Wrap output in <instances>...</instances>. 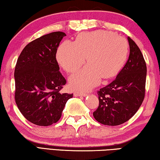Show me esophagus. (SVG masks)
<instances>
[{"instance_id": "esophagus-1", "label": "esophagus", "mask_w": 160, "mask_h": 160, "mask_svg": "<svg viewBox=\"0 0 160 160\" xmlns=\"http://www.w3.org/2000/svg\"><path fill=\"white\" fill-rule=\"evenodd\" d=\"M88 95V94H87L86 92H74V96L75 97H78V96H84L85 97Z\"/></svg>"}]
</instances>
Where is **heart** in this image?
Wrapping results in <instances>:
<instances>
[{"instance_id":"obj_1","label":"heart","mask_w":160,"mask_h":160,"mask_svg":"<svg viewBox=\"0 0 160 160\" xmlns=\"http://www.w3.org/2000/svg\"><path fill=\"white\" fill-rule=\"evenodd\" d=\"M127 53L125 39L112 32L98 30L81 33L75 42H63L59 47L56 58L68 72H74L85 63L88 65L70 78L75 90H88L98 85L102 78H110L122 68Z\"/></svg>"}]
</instances>
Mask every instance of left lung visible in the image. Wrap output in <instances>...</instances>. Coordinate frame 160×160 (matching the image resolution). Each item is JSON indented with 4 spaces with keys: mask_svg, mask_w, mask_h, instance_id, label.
<instances>
[{
    "mask_svg": "<svg viewBox=\"0 0 160 160\" xmlns=\"http://www.w3.org/2000/svg\"><path fill=\"white\" fill-rule=\"evenodd\" d=\"M130 53L115 80L97 91L99 104L93 112L99 123L118 126L126 122L139 109L145 98L147 67L139 47L128 37Z\"/></svg>",
    "mask_w": 160,
    "mask_h": 160,
    "instance_id": "1",
    "label": "left lung"
}]
</instances>
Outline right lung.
<instances>
[{
    "instance_id": "right-lung-1",
    "label": "right lung",
    "mask_w": 160,
    "mask_h": 160,
    "mask_svg": "<svg viewBox=\"0 0 160 160\" xmlns=\"http://www.w3.org/2000/svg\"><path fill=\"white\" fill-rule=\"evenodd\" d=\"M64 32H54L29 42L15 68L16 104L27 120L48 126L60 119L73 94L61 93L66 80L59 71L56 55Z\"/></svg>"
}]
</instances>
